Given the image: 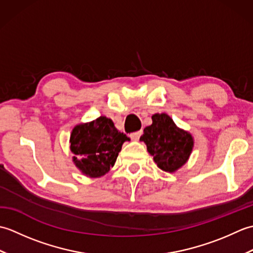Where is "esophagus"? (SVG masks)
<instances>
[{
    "mask_svg": "<svg viewBox=\"0 0 253 253\" xmlns=\"http://www.w3.org/2000/svg\"><path fill=\"white\" fill-rule=\"evenodd\" d=\"M142 135V131L139 130V131H136V132H132L129 135V137L131 138V140L133 141H138L139 138H140V136Z\"/></svg>",
    "mask_w": 253,
    "mask_h": 253,
    "instance_id": "1",
    "label": "esophagus"
}]
</instances>
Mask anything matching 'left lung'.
<instances>
[{
  "mask_svg": "<svg viewBox=\"0 0 253 253\" xmlns=\"http://www.w3.org/2000/svg\"><path fill=\"white\" fill-rule=\"evenodd\" d=\"M140 140L147 144L158 168L169 173H174L187 162L193 148V137L177 127L165 113L152 115V125L144 128Z\"/></svg>",
  "mask_w": 253,
  "mask_h": 253,
  "instance_id": "1",
  "label": "left lung"
}]
</instances>
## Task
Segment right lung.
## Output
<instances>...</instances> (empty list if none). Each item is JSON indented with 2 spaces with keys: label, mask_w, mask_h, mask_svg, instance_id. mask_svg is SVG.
<instances>
[{
  "label": "right lung",
  "mask_w": 253,
  "mask_h": 253,
  "mask_svg": "<svg viewBox=\"0 0 253 253\" xmlns=\"http://www.w3.org/2000/svg\"><path fill=\"white\" fill-rule=\"evenodd\" d=\"M129 140L118 131L112 120L100 116L96 120L79 124L71 133L73 162L85 176L96 178L105 175L114 166L123 143Z\"/></svg>",
  "instance_id": "1"
}]
</instances>
